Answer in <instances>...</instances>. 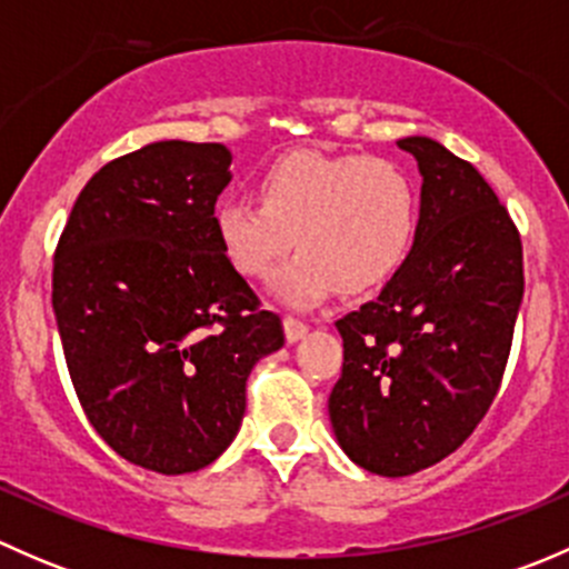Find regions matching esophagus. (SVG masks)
<instances>
[{
    "mask_svg": "<svg viewBox=\"0 0 569 569\" xmlns=\"http://www.w3.org/2000/svg\"><path fill=\"white\" fill-rule=\"evenodd\" d=\"M283 330H286V341L295 343V341H300V338H306L308 321H302L300 317H286L283 319Z\"/></svg>",
    "mask_w": 569,
    "mask_h": 569,
    "instance_id": "esophagus-1",
    "label": "esophagus"
}]
</instances>
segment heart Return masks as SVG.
<instances>
[{"label": "heart", "instance_id": "1", "mask_svg": "<svg viewBox=\"0 0 569 569\" xmlns=\"http://www.w3.org/2000/svg\"><path fill=\"white\" fill-rule=\"evenodd\" d=\"M258 200L222 198L214 233L228 263L244 278L278 272L272 289L295 308L317 306L341 283L369 291L410 256L418 231V192L396 162L297 151L263 170Z\"/></svg>", "mask_w": 569, "mask_h": 569}]
</instances>
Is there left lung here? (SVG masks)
<instances>
[{"label":"left lung","mask_w":569,"mask_h":569,"mask_svg":"<svg viewBox=\"0 0 569 569\" xmlns=\"http://www.w3.org/2000/svg\"><path fill=\"white\" fill-rule=\"evenodd\" d=\"M396 146L423 178L416 242L375 300L336 321L343 366L327 401L349 460L393 479L479 427L523 302V244L490 183L438 140Z\"/></svg>","instance_id":"8db88e82"}]
</instances>
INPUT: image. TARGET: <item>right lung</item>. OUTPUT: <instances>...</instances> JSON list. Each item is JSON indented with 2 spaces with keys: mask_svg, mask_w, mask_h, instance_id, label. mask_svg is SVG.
<instances>
[{
  "mask_svg": "<svg viewBox=\"0 0 569 569\" xmlns=\"http://www.w3.org/2000/svg\"><path fill=\"white\" fill-rule=\"evenodd\" d=\"M220 142L162 140L104 164L54 252L51 306L84 416L112 451L164 476L231 446L252 366L283 325L228 263L214 203Z\"/></svg>",
  "mask_w": 569,
  "mask_h": 569,
  "instance_id": "right-lung-1",
  "label": "right lung"
}]
</instances>
